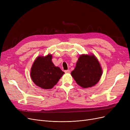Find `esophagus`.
Returning a JSON list of instances; mask_svg holds the SVG:
<instances>
[{
  "label": "esophagus",
  "mask_w": 130,
  "mask_h": 130,
  "mask_svg": "<svg viewBox=\"0 0 130 130\" xmlns=\"http://www.w3.org/2000/svg\"><path fill=\"white\" fill-rule=\"evenodd\" d=\"M64 72H65L66 73H69L70 72V70L68 69V70H64Z\"/></svg>",
  "instance_id": "esophagus-1"
}]
</instances>
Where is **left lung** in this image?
Here are the masks:
<instances>
[{"instance_id": "1", "label": "left lung", "mask_w": 130, "mask_h": 130, "mask_svg": "<svg viewBox=\"0 0 130 130\" xmlns=\"http://www.w3.org/2000/svg\"><path fill=\"white\" fill-rule=\"evenodd\" d=\"M71 74L78 85L83 88H88L99 82L102 69L99 61L94 55H82L78 58Z\"/></svg>"}]
</instances>
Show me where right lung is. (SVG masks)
<instances>
[{"instance_id":"obj_1","label":"right lung","mask_w":130,"mask_h":130,"mask_svg":"<svg viewBox=\"0 0 130 130\" xmlns=\"http://www.w3.org/2000/svg\"><path fill=\"white\" fill-rule=\"evenodd\" d=\"M52 55L39 56L35 61L31 70V77L35 85L43 89L52 88L64 73L54 66Z\"/></svg>"}]
</instances>
